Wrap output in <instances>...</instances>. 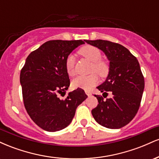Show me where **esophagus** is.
<instances>
[{
	"instance_id": "34e87169",
	"label": "esophagus",
	"mask_w": 159,
	"mask_h": 159,
	"mask_svg": "<svg viewBox=\"0 0 159 159\" xmlns=\"http://www.w3.org/2000/svg\"><path fill=\"white\" fill-rule=\"evenodd\" d=\"M85 93H86V94H87L88 96H92V93H91L90 91H85Z\"/></svg>"
}]
</instances>
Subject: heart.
Listing matches in <instances>:
<instances>
[{
	"instance_id": "b5f03b06",
	"label": "heart",
	"mask_w": 159,
	"mask_h": 159,
	"mask_svg": "<svg viewBox=\"0 0 159 159\" xmlns=\"http://www.w3.org/2000/svg\"><path fill=\"white\" fill-rule=\"evenodd\" d=\"M79 54L93 63L92 72H95L101 77H104L108 72V65L105 61L101 60L102 52L99 48L93 45H84L78 51ZM75 57L73 54H69L66 59L65 66L69 75H74ZM98 79L96 75L92 74L87 76L80 75L72 81V84L74 88H81L85 90H90L98 84Z\"/></svg>"
}]
</instances>
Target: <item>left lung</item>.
<instances>
[{"label":"left lung","instance_id":"left-lung-1","mask_svg":"<svg viewBox=\"0 0 159 159\" xmlns=\"http://www.w3.org/2000/svg\"><path fill=\"white\" fill-rule=\"evenodd\" d=\"M102 50L110 61L108 75L97 87L105 93L111 92L113 97L103 100L95 95L98 105L92 115L98 124L108 129H120L132 121L139 109L144 89V78L137 58L126 48L107 40H85Z\"/></svg>","mask_w":159,"mask_h":159}]
</instances>
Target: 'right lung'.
I'll use <instances>...</instances> for the list:
<instances>
[{
	"instance_id": "obj_1",
	"label": "right lung",
	"mask_w": 159,
	"mask_h": 159,
	"mask_svg": "<svg viewBox=\"0 0 159 159\" xmlns=\"http://www.w3.org/2000/svg\"><path fill=\"white\" fill-rule=\"evenodd\" d=\"M85 41V40H84ZM82 40H50L29 54L20 73L24 105L38 126L47 132L67 127L76 108L87 98L81 88L64 96L70 84L66 57Z\"/></svg>"
}]
</instances>
